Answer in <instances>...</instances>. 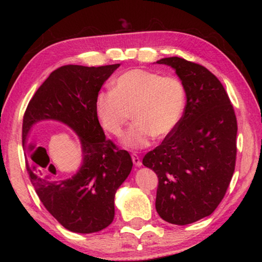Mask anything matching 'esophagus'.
<instances>
[{
    "instance_id": "esophagus-1",
    "label": "esophagus",
    "mask_w": 262,
    "mask_h": 262,
    "mask_svg": "<svg viewBox=\"0 0 262 262\" xmlns=\"http://www.w3.org/2000/svg\"><path fill=\"white\" fill-rule=\"evenodd\" d=\"M132 161H133V163H134L135 166H141V165H142L141 159H140L139 156H137L136 154H133V155H132Z\"/></svg>"
}]
</instances>
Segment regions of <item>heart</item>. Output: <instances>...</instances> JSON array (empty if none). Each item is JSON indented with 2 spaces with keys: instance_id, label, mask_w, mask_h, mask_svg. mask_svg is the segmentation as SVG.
Masks as SVG:
<instances>
[{
  "instance_id": "1",
  "label": "heart",
  "mask_w": 262,
  "mask_h": 262,
  "mask_svg": "<svg viewBox=\"0 0 262 262\" xmlns=\"http://www.w3.org/2000/svg\"><path fill=\"white\" fill-rule=\"evenodd\" d=\"M186 106L184 84L174 76L144 69H133L114 81L113 89L100 91L95 111L100 126L120 136L133 112L134 122L122 136L121 143L129 150L149 147L155 136L172 132L183 117Z\"/></svg>"
}]
</instances>
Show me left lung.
Returning a JSON list of instances; mask_svg holds the SVG:
<instances>
[{
    "label": "left lung",
    "mask_w": 262,
    "mask_h": 262,
    "mask_svg": "<svg viewBox=\"0 0 262 262\" xmlns=\"http://www.w3.org/2000/svg\"><path fill=\"white\" fill-rule=\"evenodd\" d=\"M156 63L174 69L186 106L177 127L142 163L158 177V215L186 225L212 214L227 193L236 165L237 119L223 85L207 68L177 56Z\"/></svg>",
    "instance_id": "obj_1"
}]
</instances>
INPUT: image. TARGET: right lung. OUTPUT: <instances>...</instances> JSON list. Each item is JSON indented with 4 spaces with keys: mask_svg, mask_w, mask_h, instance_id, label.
<instances>
[{
    "mask_svg": "<svg viewBox=\"0 0 262 262\" xmlns=\"http://www.w3.org/2000/svg\"><path fill=\"white\" fill-rule=\"evenodd\" d=\"M119 66L60 67L38 89L24 114L21 136L31 183L50 214L72 232H98L112 223L115 193L133 167L130 155L106 140L95 111L97 95ZM46 120L63 123L80 139L81 166L68 179L50 176L54 167L48 165V157L42 169L32 161L29 132L35 123Z\"/></svg>",
    "mask_w": 262,
    "mask_h": 262,
    "instance_id": "add662e5",
    "label": "right lung"
}]
</instances>
